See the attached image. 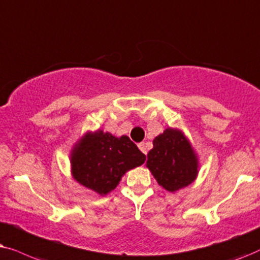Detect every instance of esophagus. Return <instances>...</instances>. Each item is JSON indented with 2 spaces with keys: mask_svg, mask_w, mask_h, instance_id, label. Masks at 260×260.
Masks as SVG:
<instances>
[{
  "mask_svg": "<svg viewBox=\"0 0 260 260\" xmlns=\"http://www.w3.org/2000/svg\"><path fill=\"white\" fill-rule=\"evenodd\" d=\"M138 147H139V150L143 152L144 154H147V150H146V146H145V143H140L138 145Z\"/></svg>",
  "mask_w": 260,
  "mask_h": 260,
  "instance_id": "obj_1",
  "label": "esophagus"
}]
</instances>
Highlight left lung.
<instances>
[{"label":"left lung","instance_id":"left-lung-1","mask_svg":"<svg viewBox=\"0 0 260 260\" xmlns=\"http://www.w3.org/2000/svg\"><path fill=\"white\" fill-rule=\"evenodd\" d=\"M146 168L158 184L176 192L195 181L200 160L183 131L168 127L153 139V148L148 152Z\"/></svg>","mask_w":260,"mask_h":260}]
</instances>
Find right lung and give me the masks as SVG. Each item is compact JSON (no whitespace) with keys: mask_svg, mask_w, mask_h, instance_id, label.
I'll use <instances>...</instances> for the list:
<instances>
[{"mask_svg":"<svg viewBox=\"0 0 260 260\" xmlns=\"http://www.w3.org/2000/svg\"><path fill=\"white\" fill-rule=\"evenodd\" d=\"M145 159L146 155L127 136L88 131L71 148V175L81 185L106 196L119 185L127 171L143 165Z\"/></svg>","mask_w":260,"mask_h":260,"instance_id":"add662e5","label":"right lung"}]
</instances>
